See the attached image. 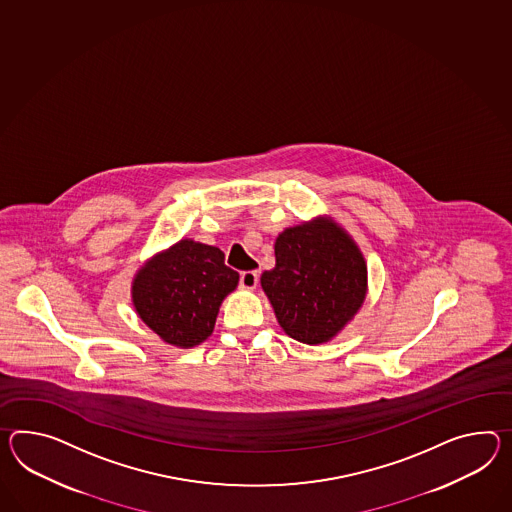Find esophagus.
Instances as JSON below:
<instances>
[{"instance_id": "obj_1", "label": "esophagus", "mask_w": 512, "mask_h": 512, "mask_svg": "<svg viewBox=\"0 0 512 512\" xmlns=\"http://www.w3.org/2000/svg\"><path fill=\"white\" fill-rule=\"evenodd\" d=\"M259 283V272H242L240 274V287L253 290Z\"/></svg>"}]
</instances>
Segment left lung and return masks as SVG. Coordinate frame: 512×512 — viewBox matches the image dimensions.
<instances>
[{
    "label": "left lung",
    "instance_id": "1",
    "mask_svg": "<svg viewBox=\"0 0 512 512\" xmlns=\"http://www.w3.org/2000/svg\"><path fill=\"white\" fill-rule=\"evenodd\" d=\"M368 270L359 246L329 218L287 227L275 240V268L262 290L288 337L324 344L361 309Z\"/></svg>",
    "mask_w": 512,
    "mask_h": 512
}]
</instances>
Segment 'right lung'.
<instances>
[{"label":"right lung","mask_w":512,"mask_h":512,"mask_svg":"<svg viewBox=\"0 0 512 512\" xmlns=\"http://www.w3.org/2000/svg\"><path fill=\"white\" fill-rule=\"evenodd\" d=\"M238 285L214 246L183 238L155 255L133 279V305L140 320L166 344L194 348L211 337L220 305Z\"/></svg>","instance_id":"add662e5"}]
</instances>
